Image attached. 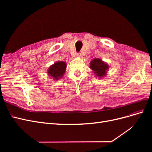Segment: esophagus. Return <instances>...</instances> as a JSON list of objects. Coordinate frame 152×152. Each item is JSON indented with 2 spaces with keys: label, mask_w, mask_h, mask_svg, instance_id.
<instances>
[{
  "label": "esophagus",
  "mask_w": 152,
  "mask_h": 152,
  "mask_svg": "<svg viewBox=\"0 0 152 152\" xmlns=\"http://www.w3.org/2000/svg\"><path fill=\"white\" fill-rule=\"evenodd\" d=\"M77 57H80V56H81V54H80V53H77Z\"/></svg>",
  "instance_id": "obj_1"
}]
</instances>
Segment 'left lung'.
I'll use <instances>...</instances> for the list:
<instances>
[{
  "label": "left lung",
  "instance_id": "8db88e82",
  "mask_svg": "<svg viewBox=\"0 0 152 152\" xmlns=\"http://www.w3.org/2000/svg\"><path fill=\"white\" fill-rule=\"evenodd\" d=\"M90 68L94 71L96 75L99 77H102L106 75V72L108 69V66L102 59H94L91 62Z\"/></svg>",
  "mask_w": 152,
  "mask_h": 152
}]
</instances>
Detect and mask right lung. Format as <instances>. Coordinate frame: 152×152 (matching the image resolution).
<instances>
[{
    "label": "right lung",
    "mask_w": 152,
    "mask_h": 152,
    "mask_svg": "<svg viewBox=\"0 0 152 152\" xmlns=\"http://www.w3.org/2000/svg\"><path fill=\"white\" fill-rule=\"evenodd\" d=\"M66 66V63L63 61L55 63L54 65L50 66L48 70L49 75L57 80L59 78L62 77L63 73L65 72Z\"/></svg>",
    "instance_id": "obj_1"
}]
</instances>
